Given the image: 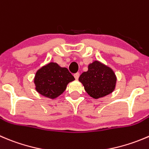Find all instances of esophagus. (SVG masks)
<instances>
[{"label":"esophagus","instance_id":"34e87169","mask_svg":"<svg viewBox=\"0 0 149 149\" xmlns=\"http://www.w3.org/2000/svg\"><path fill=\"white\" fill-rule=\"evenodd\" d=\"M73 76H74V78L76 79H79V76H80V74H79V73H75L74 75H73Z\"/></svg>","mask_w":149,"mask_h":149}]
</instances>
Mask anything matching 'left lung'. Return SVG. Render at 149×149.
Here are the masks:
<instances>
[{
    "label": "left lung",
    "mask_w": 149,
    "mask_h": 149,
    "mask_svg": "<svg viewBox=\"0 0 149 149\" xmlns=\"http://www.w3.org/2000/svg\"><path fill=\"white\" fill-rule=\"evenodd\" d=\"M88 95L95 99L102 97L113 92L116 86L114 72L99 61H94L88 66V70L79 79Z\"/></svg>",
    "instance_id": "1"
}]
</instances>
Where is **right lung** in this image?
<instances>
[{
    "label": "right lung",
    "mask_w": 149,
    "mask_h": 149,
    "mask_svg": "<svg viewBox=\"0 0 149 149\" xmlns=\"http://www.w3.org/2000/svg\"><path fill=\"white\" fill-rule=\"evenodd\" d=\"M74 80V77L66 68L49 63L36 72L34 83L38 93L54 99L63 94L68 84Z\"/></svg>",
    "instance_id": "obj_1"
}]
</instances>
